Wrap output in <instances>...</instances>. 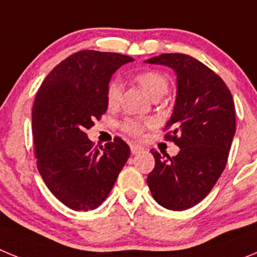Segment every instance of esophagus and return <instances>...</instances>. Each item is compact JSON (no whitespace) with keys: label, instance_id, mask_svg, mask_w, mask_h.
Masks as SVG:
<instances>
[{"label":"esophagus","instance_id":"esophagus-1","mask_svg":"<svg viewBox=\"0 0 257 257\" xmlns=\"http://www.w3.org/2000/svg\"><path fill=\"white\" fill-rule=\"evenodd\" d=\"M143 151H144V148H143L142 145H138V144L131 145V153L133 154H139L142 153Z\"/></svg>","mask_w":257,"mask_h":257}]
</instances>
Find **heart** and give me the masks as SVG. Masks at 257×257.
<instances>
[{
	"instance_id": "heart-1",
	"label": "heart",
	"mask_w": 257,
	"mask_h": 257,
	"mask_svg": "<svg viewBox=\"0 0 257 257\" xmlns=\"http://www.w3.org/2000/svg\"><path fill=\"white\" fill-rule=\"evenodd\" d=\"M135 81L142 86L143 90L151 97L166 94L167 87H169L167 78L162 73L157 72V70L140 72L135 76ZM119 94H121V85L117 81H110L105 91V101L108 106L113 108V106L117 105L118 101H119ZM147 124H151V121H142V119H138V118H128L123 122L122 127L130 135L139 136L144 131V127Z\"/></svg>"
}]
</instances>
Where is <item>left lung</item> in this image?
<instances>
[{
  "label": "left lung",
  "mask_w": 257,
  "mask_h": 257,
  "mask_svg": "<svg viewBox=\"0 0 257 257\" xmlns=\"http://www.w3.org/2000/svg\"><path fill=\"white\" fill-rule=\"evenodd\" d=\"M171 68L176 99L167 126L180 148L178 156L153 152L156 166L147 183L158 205L183 211L207 196L225 169L235 134L233 97L225 82L201 61L184 54H162L145 60Z\"/></svg>",
  "instance_id": "1"
}]
</instances>
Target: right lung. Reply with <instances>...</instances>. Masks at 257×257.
Instances as JSON below:
<instances>
[{"label":"right lung","mask_w":257,"mask_h":257,"mask_svg":"<svg viewBox=\"0 0 257 257\" xmlns=\"http://www.w3.org/2000/svg\"><path fill=\"white\" fill-rule=\"evenodd\" d=\"M133 60L115 52L78 51L56 65L37 92L32 131L38 171L50 192L74 211L99 207L130 157L119 138L94 148L86 131L108 108L113 73Z\"/></svg>","instance_id":"right-lung-1"}]
</instances>
